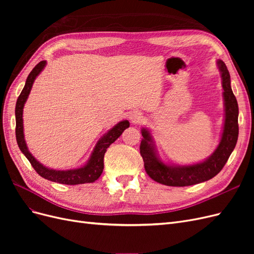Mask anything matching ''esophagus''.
<instances>
[{"instance_id": "esophagus-1", "label": "esophagus", "mask_w": 254, "mask_h": 254, "mask_svg": "<svg viewBox=\"0 0 254 254\" xmlns=\"http://www.w3.org/2000/svg\"><path fill=\"white\" fill-rule=\"evenodd\" d=\"M141 118H142L141 113H140V112H137V111H133V112L130 113V115H129V119L131 120V122H133V123L140 122Z\"/></svg>"}]
</instances>
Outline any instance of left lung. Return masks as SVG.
Wrapping results in <instances>:
<instances>
[{"label": "left lung", "mask_w": 254, "mask_h": 254, "mask_svg": "<svg viewBox=\"0 0 254 254\" xmlns=\"http://www.w3.org/2000/svg\"><path fill=\"white\" fill-rule=\"evenodd\" d=\"M217 64L222 79L226 113L224 130L216 150L200 163L186 166L166 165L158 158L149 131L143 128L140 153L145 171L152 180L168 187H188L207 181L222 170L235 148L238 137V105L230 84L231 80L227 65L222 60H218Z\"/></svg>", "instance_id": "8db88e82"}]
</instances>
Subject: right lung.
I'll return each mask as SVG.
<instances>
[{"instance_id":"1","label":"right lung","mask_w":254,"mask_h":254,"mask_svg":"<svg viewBox=\"0 0 254 254\" xmlns=\"http://www.w3.org/2000/svg\"><path fill=\"white\" fill-rule=\"evenodd\" d=\"M47 61H40L34 68L33 71L29 73L28 77L26 79L25 86L23 88L21 94L17 99L16 105V137L17 143L20 150L24 153V156L34 167V170L39 174L44 179H48L53 182H57L61 184H68V186H75V184H83V183H91L94 182L99 178L104 170V156L107 151V148L120 137L123 131L126 128L129 127L128 121H122L119 124L115 125L112 129H110L101 140H99L95 146V148L92 152L90 160L88 163L79 168H75V170H68V171H55L51 170L43 166L41 163L34 158V156L28 151L24 140V132H23V108H24V104L32 90L33 83L38 75L43 70Z\"/></svg>"}]
</instances>
